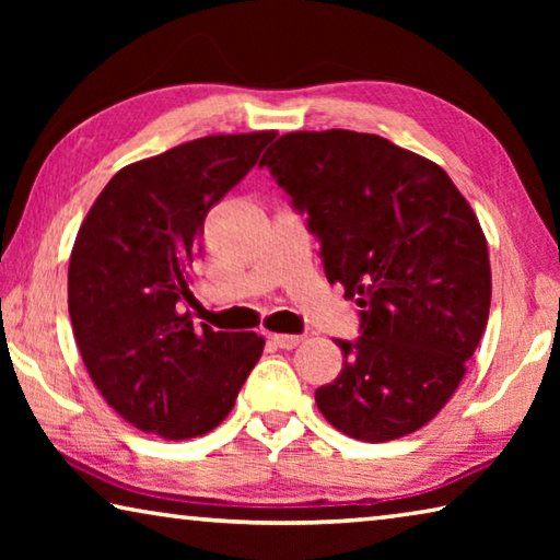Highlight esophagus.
Returning <instances> with one entry per match:
<instances>
[{"label":"esophagus","instance_id":"esophagus-1","mask_svg":"<svg viewBox=\"0 0 560 560\" xmlns=\"http://www.w3.org/2000/svg\"><path fill=\"white\" fill-rule=\"evenodd\" d=\"M271 340H273V346H277V348L291 350V348H296L303 338L301 336H289V334H273Z\"/></svg>","mask_w":560,"mask_h":560}]
</instances>
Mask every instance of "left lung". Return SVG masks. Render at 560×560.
<instances>
[{
	"label": "left lung",
	"instance_id": "8db88e82",
	"mask_svg": "<svg viewBox=\"0 0 560 560\" xmlns=\"http://www.w3.org/2000/svg\"><path fill=\"white\" fill-rule=\"evenodd\" d=\"M360 306L343 371L316 390L348 438H405L438 415L487 328L491 269L477 214L440 165L371 132H287L267 158Z\"/></svg>",
	"mask_w": 560,
	"mask_h": 560
}]
</instances>
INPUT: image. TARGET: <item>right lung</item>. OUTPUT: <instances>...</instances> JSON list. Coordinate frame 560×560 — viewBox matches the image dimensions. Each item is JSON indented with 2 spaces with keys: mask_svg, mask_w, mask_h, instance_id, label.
Here are the masks:
<instances>
[{
  "mask_svg": "<svg viewBox=\"0 0 560 560\" xmlns=\"http://www.w3.org/2000/svg\"><path fill=\"white\" fill-rule=\"evenodd\" d=\"M273 130L210 136L118 170L75 236L73 338L106 402L138 430L187 440L234 407L264 350L183 314L207 212L257 165Z\"/></svg>",
  "mask_w": 560,
  "mask_h": 560,
  "instance_id": "right-lung-1",
  "label": "right lung"
}]
</instances>
